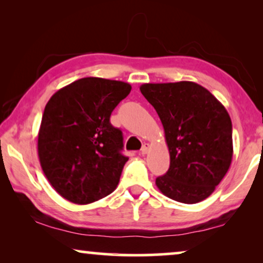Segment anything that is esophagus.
Masks as SVG:
<instances>
[{"instance_id": "obj_1", "label": "esophagus", "mask_w": 263, "mask_h": 263, "mask_svg": "<svg viewBox=\"0 0 263 263\" xmlns=\"http://www.w3.org/2000/svg\"><path fill=\"white\" fill-rule=\"evenodd\" d=\"M148 151H149V145H148V143H143L142 148H141V154H143V156H145V154L148 153Z\"/></svg>"}]
</instances>
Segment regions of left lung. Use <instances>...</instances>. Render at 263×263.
<instances>
[{
  "instance_id": "1",
  "label": "left lung",
  "mask_w": 263,
  "mask_h": 263,
  "mask_svg": "<svg viewBox=\"0 0 263 263\" xmlns=\"http://www.w3.org/2000/svg\"><path fill=\"white\" fill-rule=\"evenodd\" d=\"M140 91L164 127L170 167L156 179L168 199L197 203L215 190L232 161V123L224 105L192 81L143 84Z\"/></svg>"
}]
</instances>
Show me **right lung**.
I'll list each match as a JSON object with an SVG mask.
<instances>
[{
	"label": "right lung",
	"instance_id": "add662e5",
	"mask_svg": "<svg viewBox=\"0 0 263 263\" xmlns=\"http://www.w3.org/2000/svg\"><path fill=\"white\" fill-rule=\"evenodd\" d=\"M130 89L123 81L82 78L45 105L38 157L45 177L66 200L87 204L116 189L128 157L121 153L123 136L110 116Z\"/></svg>",
	"mask_w": 263,
	"mask_h": 263
}]
</instances>
